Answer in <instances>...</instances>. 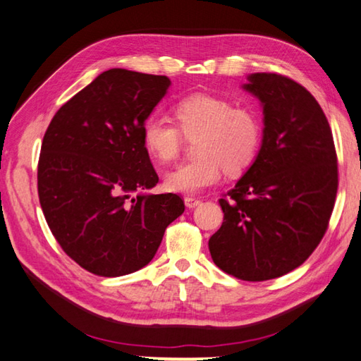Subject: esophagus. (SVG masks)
<instances>
[{"label":"esophagus","mask_w":361,"mask_h":361,"mask_svg":"<svg viewBox=\"0 0 361 361\" xmlns=\"http://www.w3.org/2000/svg\"><path fill=\"white\" fill-rule=\"evenodd\" d=\"M184 203H186V206L188 207H197V206H200L201 203H203V201H201L200 198H197V197H184Z\"/></svg>","instance_id":"esophagus-1"}]
</instances>
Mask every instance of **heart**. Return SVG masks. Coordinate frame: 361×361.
Returning a JSON list of instances; mask_svg holds the SVG:
<instances>
[{
  "label": "heart",
  "mask_w": 361,
  "mask_h": 361,
  "mask_svg": "<svg viewBox=\"0 0 361 361\" xmlns=\"http://www.w3.org/2000/svg\"><path fill=\"white\" fill-rule=\"evenodd\" d=\"M172 114L177 126L149 116L141 128L147 152L164 164L180 157L184 138H197L198 157L166 175L164 184L171 192L197 194L219 183L224 167L231 173H238L255 160L263 138V124L254 109L235 106L229 98L198 92L178 99Z\"/></svg>",
  "instance_id": "b5f03b06"
}]
</instances>
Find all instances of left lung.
<instances>
[{
	"label": "left lung",
	"instance_id": "8db88e82",
	"mask_svg": "<svg viewBox=\"0 0 361 361\" xmlns=\"http://www.w3.org/2000/svg\"><path fill=\"white\" fill-rule=\"evenodd\" d=\"M263 103L257 160L223 194V224L209 240L214 263L245 281L276 279L303 264L328 231L338 189L334 137L322 106L281 73L245 86Z\"/></svg>",
	"mask_w": 361,
	"mask_h": 361
}]
</instances>
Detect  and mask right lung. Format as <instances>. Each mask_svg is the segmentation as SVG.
Returning <instances> with one entry per match:
<instances>
[{"label":"right lung","instance_id":"1","mask_svg":"<svg viewBox=\"0 0 361 361\" xmlns=\"http://www.w3.org/2000/svg\"><path fill=\"white\" fill-rule=\"evenodd\" d=\"M171 80L111 69L54 115L38 160V197L58 245L82 269L121 276L145 267L184 212L175 194L137 195L158 175L142 123Z\"/></svg>","mask_w":361,"mask_h":361}]
</instances>
